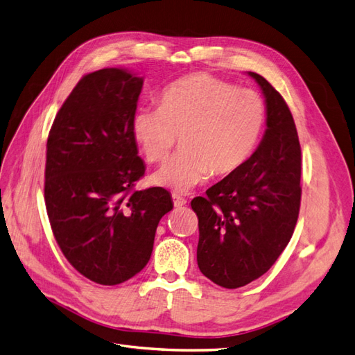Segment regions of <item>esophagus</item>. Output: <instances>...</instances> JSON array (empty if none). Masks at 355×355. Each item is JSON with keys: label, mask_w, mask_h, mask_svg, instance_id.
<instances>
[{"label": "esophagus", "mask_w": 355, "mask_h": 355, "mask_svg": "<svg viewBox=\"0 0 355 355\" xmlns=\"http://www.w3.org/2000/svg\"><path fill=\"white\" fill-rule=\"evenodd\" d=\"M172 201H174V207H177V208H180V207H183V205H186V204H187L186 199H184L183 196L177 195V193L172 195Z\"/></svg>", "instance_id": "1"}]
</instances>
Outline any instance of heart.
<instances>
[{
  "instance_id": "b5f03b06",
  "label": "heart",
  "mask_w": 355,
  "mask_h": 355,
  "mask_svg": "<svg viewBox=\"0 0 355 355\" xmlns=\"http://www.w3.org/2000/svg\"><path fill=\"white\" fill-rule=\"evenodd\" d=\"M266 120V103L255 91L192 73L163 91L160 106L136 109L132 135L150 163L165 160L181 136L183 151L150 181L187 193L211 174L237 172L257 150Z\"/></svg>"
}]
</instances>
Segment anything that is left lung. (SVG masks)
<instances>
[{"label": "left lung", "instance_id": "1", "mask_svg": "<svg viewBox=\"0 0 355 355\" xmlns=\"http://www.w3.org/2000/svg\"><path fill=\"white\" fill-rule=\"evenodd\" d=\"M266 97L267 129L252 157L198 196V267L235 289L261 277L293 237L302 201V148L293 114L267 79L249 71Z\"/></svg>", "mask_w": 355, "mask_h": 355}]
</instances>
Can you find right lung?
<instances>
[{
    "label": "right lung",
    "instance_id": "right-lung-1",
    "mask_svg": "<svg viewBox=\"0 0 355 355\" xmlns=\"http://www.w3.org/2000/svg\"><path fill=\"white\" fill-rule=\"evenodd\" d=\"M144 79L124 69L85 75L51 127L44 204L62 255L100 285L129 280L150 261L168 190H135L145 172L132 135Z\"/></svg>",
    "mask_w": 355,
    "mask_h": 355
}]
</instances>
